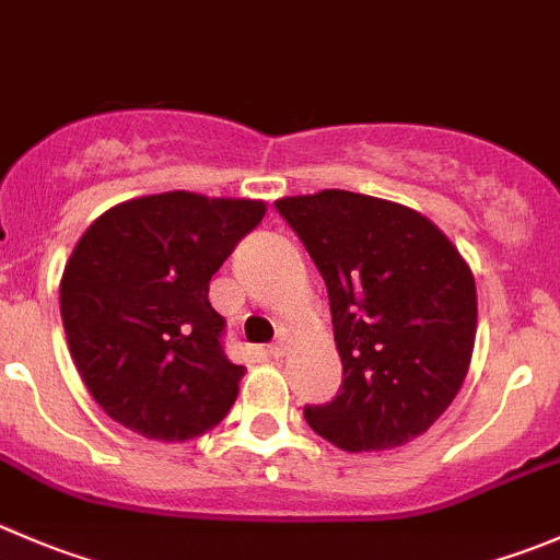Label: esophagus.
<instances>
[{"mask_svg":"<svg viewBox=\"0 0 560 560\" xmlns=\"http://www.w3.org/2000/svg\"><path fill=\"white\" fill-rule=\"evenodd\" d=\"M268 352H270V355H273V358H284V352H287V345H284V341H276V345H270L268 347Z\"/></svg>","mask_w":560,"mask_h":560,"instance_id":"obj_1","label":"esophagus"}]
</instances>
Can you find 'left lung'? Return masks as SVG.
Returning a JSON list of instances; mask_svg holds the SVG:
<instances>
[{
  "instance_id": "1",
  "label": "left lung",
  "mask_w": 560,
  "mask_h": 560,
  "mask_svg": "<svg viewBox=\"0 0 560 560\" xmlns=\"http://www.w3.org/2000/svg\"><path fill=\"white\" fill-rule=\"evenodd\" d=\"M328 287L341 390L303 410L345 452L424 435L463 388L476 345V281L427 215L325 188L276 202Z\"/></svg>"
}]
</instances>
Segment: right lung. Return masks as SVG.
<instances>
[{
	"mask_svg": "<svg viewBox=\"0 0 560 560\" xmlns=\"http://www.w3.org/2000/svg\"><path fill=\"white\" fill-rule=\"evenodd\" d=\"M259 199L166 191L119 202L81 235L59 281L70 355L92 399L150 441L183 443L235 405L215 270L262 221Z\"/></svg>",
	"mask_w": 560,
	"mask_h": 560,
	"instance_id": "1",
	"label": "right lung"
}]
</instances>
